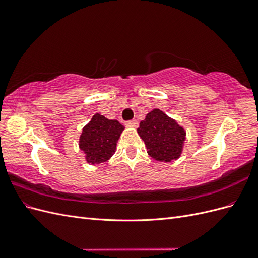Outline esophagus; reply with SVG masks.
Listing matches in <instances>:
<instances>
[{"instance_id": "34e87169", "label": "esophagus", "mask_w": 258, "mask_h": 258, "mask_svg": "<svg viewBox=\"0 0 258 258\" xmlns=\"http://www.w3.org/2000/svg\"><path fill=\"white\" fill-rule=\"evenodd\" d=\"M126 126L129 128H137L139 126V122L137 120H130L126 122Z\"/></svg>"}]
</instances>
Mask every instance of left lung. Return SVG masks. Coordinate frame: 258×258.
<instances>
[{
	"mask_svg": "<svg viewBox=\"0 0 258 258\" xmlns=\"http://www.w3.org/2000/svg\"><path fill=\"white\" fill-rule=\"evenodd\" d=\"M137 131L146 145L147 154L155 160L171 162L181 157L186 130L159 108L147 113Z\"/></svg>",
	"mask_w": 258,
	"mask_h": 258,
	"instance_id": "left-lung-1",
	"label": "left lung"
}]
</instances>
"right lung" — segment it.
<instances>
[{
  "mask_svg": "<svg viewBox=\"0 0 258 258\" xmlns=\"http://www.w3.org/2000/svg\"><path fill=\"white\" fill-rule=\"evenodd\" d=\"M124 130L116 119H108L99 113L84 126L80 136L79 146L85 154V160L89 165H99L107 161L116 151V145Z\"/></svg>",
  "mask_w": 258,
  "mask_h": 258,
  "instance_id": "right-lung-1",
  "label": "right lung"
}]
</instances>
